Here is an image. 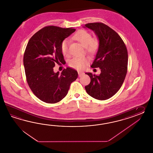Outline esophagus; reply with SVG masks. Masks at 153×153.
Wrapping results in <instances>:
<instances>
[{"instance_id":"34e87169","label":"esophagus","mask_w":153,"mask_h":153,"mask_svg":"<svg viewBox=\"0 0 153 153\" xmlns=\"http://www.w3.org/2000/svg\"><path fill=\"white\" fill-rule=\"evenodd\" d=\"M78 74H79V77H81L82 75L84 74V72H80V71H79L78 72Z\"/></svg>"}]
</instances>
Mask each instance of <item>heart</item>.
<instances>
[{"instance_id": "obj_1", "label": "heart", "mask_w": 153, "mask_h": 153, "mask_svg": "<svg viewBox=\"0 0 153 153\" xmlns=\"http://www.w3.org/2000/svg\"><path fill=\"white\" fill-rule=\"evenodd\" d=\"M74 39L85 47L88 53L94 54L97 51L100 45L99 39L92 37L91 33L85 30H81L76 33L74 36ZM70 41L68 39H64L61 45V50L63 54L68 56ZM90 61V58L87 57H74L69 61V66L76 69L83 68Z\"/></svg>"}]
</instances>
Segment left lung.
I'll return each mask as SVG.
<instances>
[{
	"mask_svg": "<svg viewBox=\"0 0 153 153\" xmlns=\"http://www.w3.org/2000/svg\"><path fill=\"white\" fill-rule=\"evenodd\" d=\"M94 30L100 45L91 67H99V76L87 72L91 82L85 86L87 94L99 100L111 98L119 90L128 71V54L123 40L114 30L101 22L87 23Z\"/></svg>",
	"mask_w": 153,
	"mask_h": 153,
	"instance_id": "obj_1",
	"label": "left lung"
}]
</instances>
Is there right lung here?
I'll use <instances>...</instances> for the list:
<instances>
[{"mask_svg": "<svg viewBox=\"0 0 153 153\" xmlns=\"http://www.w3.org/2000/svg\"><path fill=\"white\" fill-rule=\"evenodd\" d=\"M76 29L46 26L35 33L27 45L23 64L27 82L34 95L46 103H57L66 96L71 83L78 77L70 67L54 73L55 63L65 62L62 42Z\"/></svg>", "mask_w": 153, "mask_h": 153, "instance_id": "right-lung-1", "label": "right lung"}]
</instances>
